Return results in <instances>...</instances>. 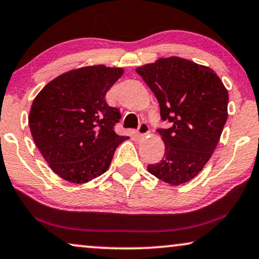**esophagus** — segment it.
Wrapping results in <instances>:
<instances>
[{
  "label": "esophagus",
  "instance_id": "obj_1",
  "mask_svg": "<svg viewBox=\"0 0 259 259\" xmlns=\"http://www.w3.org/2000/svg\"><path fill=\"white\" fill-rule=\"evenodd\" d=\"M136 133H137V136H139V137L146 136L147 134L149 133V125H148V124H147L146 122L141 123L140 126H139V129H137Z\"/></svg>",
  "mask_w": 259,
  "mask_h": 259
}]
</instances>
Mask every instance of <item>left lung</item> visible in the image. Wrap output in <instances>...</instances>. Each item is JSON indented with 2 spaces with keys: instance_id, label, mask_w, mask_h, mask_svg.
Listing matches in <instances>:
<instances>
[{
  "instance_id": "left-lung-1",
  "label": "left lung",
  "mask_w": 259,
  "mask_h": 259,
  "mask_svg": "<svg viewBox=\"0 0 259 259\" xmlns=\"http://www.w3.org/2000/svg\"><path fill=\"white\" fill-rule=\"evenodd\" d=\"M160 104L168 129H158L164 156L148 165L167 184H186L201 171L219 142L227 119L229 92L207 66L179 57L161 58L137 67Z\"/></svg>"
}]
</instances>
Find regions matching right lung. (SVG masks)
I'll list each match as a JSON object with an SVG mask.
<instances>
[{
	"mask_svg": "<svg viewBox=\"0 0 259 259\" xmlns=\"http://www.w3.org/2000/svg\"><path fill=\"white\" fill-rule=\"evenodd\" d=\"M120 67H80L48 82L34 99L28 123L51 169L71 184H85L108 170L127 137L115 133L119 110L105 95L122 77Z\"/></svg>",
	"mask_w": 259,
	"mask_h": 259,
	"instance_id": "1",
	"label": "right lung"
}]
</instances>
